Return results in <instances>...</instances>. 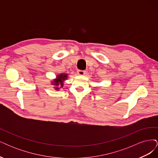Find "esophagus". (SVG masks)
Masks as SVG:
<instances>
[{
	"instance_id": "esophagus-1",
	"label": "esophagus",
	"mask_w": 158,
	"mask_h": 158,
	"mask_svg": "<svg viewBox=\"0 0 158 158\" xmlns=\"http://www.w3.org/2000/svg\"><path fill=\"white\" fill-rule=\"evenodd\" d=\"M77 73H78V74L79 75H80V76H83V75H84V74H85V70H78Z\"/></svg>"
}]
</instances>
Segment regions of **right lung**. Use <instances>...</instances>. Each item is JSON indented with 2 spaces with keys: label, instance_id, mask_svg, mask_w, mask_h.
I'll list each match as a JSON object with an SVG mask.
<instances>
[{
  "label": "right lung",
  "instance_id": "right-lung-1",
  "mask_svg": "<svg viewBox=\"0 0 158 158\" xmlns=\"http://www.w3.org/2000/svg\"><path fill=\"white\" fill-rule=\"evenodd\" d=\"M68 78V74L65 73H61L57 74L56 78L51 81V84L54 85L53 88L55 90H59L60 88L63 87L64 82Z\"/></svg>",
  "mask_w": 158,
  "mask_h": 158
}]
</instances>
